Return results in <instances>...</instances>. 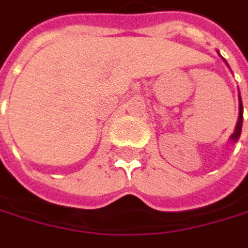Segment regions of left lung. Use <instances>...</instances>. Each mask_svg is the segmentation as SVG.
Returning <instances> with one entry per match:
<instances>
[{
  "label": "left lung",
  "mask_w": 248,
  "mask_h": 248,
  "mask_svg": "<svg viewBox=\"0 0 248 248\" xmlns=\"http://www.w3.org/2000/svg\"><path fill=\"white\" fill-rule=\"evenodd\" d=\"M226 63V62H225ZM241 128H243V103H241V97H240V114H238V122H237V126H235V131L234 134L231 135V140L232 141H237L241 135Z\"/></svg>",
  "instance_id": "left-lung-1"
}]
</instances>
